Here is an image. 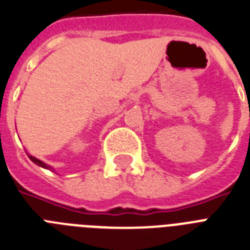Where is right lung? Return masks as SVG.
Returning <instances> with one entry per match:
<instances>
[{
	"label": "right lung",
	"instance_id": "obj_1",
	"mask_svg": "<svg viewBox=\"0 0 250 250\" xmlns=\"http://www.w3.org/2000/svg\"><path fill=\"white\" fill-rule=\"evenodd\" d=\"M29 158H30V159H31V161L34 162V163L38 164V166H40V167L46 168V169H52V167H50V166H48V164H45V163H42V162L39 161V159H36V158L31 157V155H29Z\"/></svg>",
	"mask_w": 250,
	"mask_h": 250
}]
</instances>
